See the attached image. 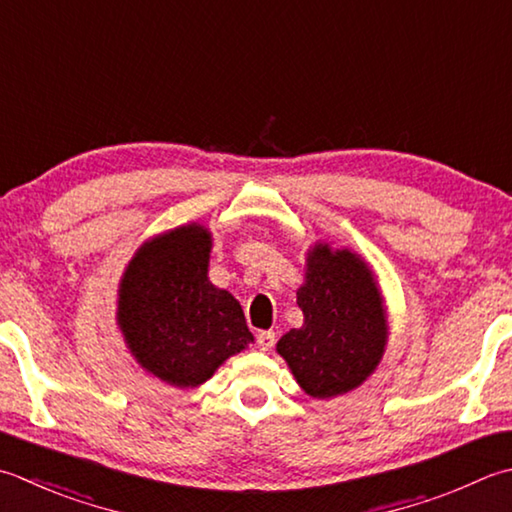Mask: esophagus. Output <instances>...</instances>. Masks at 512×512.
Segmentation results:
<instances>
[{
    "instance_id": "esophagus-1",
    "label": "esophagus",
    "mask_w": 512,
    "mask_h": 512,
    "mask_svg": "<svg viewBox=\"0 0 512 512\" xmlns=\"http://www.w3.org/2000/svg\"><path fill=\"white\" fill-rule=\"evenodd\" d=\"M275 337L277 335L273 333V330H262V333L257 335V348L264 350V353H266V350H270V348L275 346Z\"/></svg>"
}]
</instances>
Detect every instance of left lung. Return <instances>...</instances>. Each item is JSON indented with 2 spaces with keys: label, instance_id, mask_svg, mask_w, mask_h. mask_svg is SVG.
<instances>
[{
  "label": "left lung",
  "instance_id": "1",
  "mask_svg": "<svg viewBox=\"0 0 512 512\" xmlns=\"http://www.w3.org/2000/svg\"><path fill=\"white\" fill-rule=\"evenodd\" d=\"M304 279L297 290L304 324L279 339L277 353L306 395L330 399L366 382L382 362L384 297L362 257L322 242L308 250Z\"/></svg>",
  "mask_w": 512,
  "mask_h": 512
}]
</instances>
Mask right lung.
Segmentation results:
<instances>
[{
    "label": "right lung",
    "instance_id": "obj_1",
    "mask_svg": "<svg viewBox=\"0 0 512 512\" xmlns=\"http://www.w3.org/2000/svg\"><path fill=\"white\" fill-rule=\"evenodd\" d=\"M213 237L186 224L148 239L130 259L117 297V326L146 373L195 388L253 342L237 299L208 279Z\"/></svg>",
    "mask_w": 512,
    "mask_h": 512
}]
</instances>
